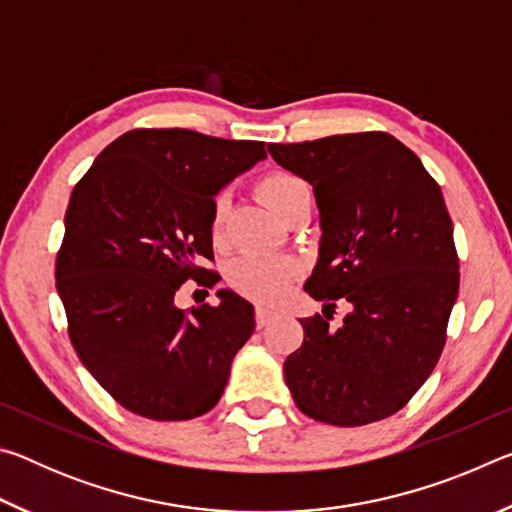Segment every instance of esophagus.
Masks as SVG:
<instances>
[{
    "mask_svg": "<svg viewBox=\"0 0 512 512\" xmlns=\"http://www.w3.org/2000/svg\"><path fill=\"white\" fill-rule=\"evenodd\" d=\"M273 318H275V311L266 309V307H257V309H255V325H257L259 329L266 327L268 323H271Z\"/></svg>",
    "mask_w": 512,
    "mask_h": 512,
    "instance_id": "obj_1",
    "label": "esophagus"
}]
</instances>
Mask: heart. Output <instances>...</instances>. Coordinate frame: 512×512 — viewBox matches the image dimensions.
Returning <instances> with one entry per match:
<instances>
[{
	"label": "heart",
	"instance_id": "b5f03b06",
	"mask_svg": "<svg viewBox=\"0 0 512 512\" xmlns=\"http://www.w3.org/2000/svg\"><path fill=\"white\" fill-rule=\"evenodd\" d=\"M257 192L273 210L282 216L284 221L289 219L291 212L300 203L309 201V189L298 176L289 171H268L266 176L259 178ZM230 198L225 192L216 194L212 203L210 216V232L214 241H221L225 235V223H228ZM298 266L291 259H273L262 255H241L228 266V282L232 289L244 293L255 300H275L282 296Z\"/></svg>",
	"mask_w": 512,
	"mask_h": 512
}]
</instances>
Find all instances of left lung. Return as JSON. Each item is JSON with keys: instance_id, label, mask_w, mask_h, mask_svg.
<instances>
[{"instance_id": "left-lung-1", "label": "left lung", "mask_w": 512, "mask_h": 512, "mask_svg": "<svg viewBox=\"0 0 512 512\" xmlns=\"http://www.w3.org/2000/svg\"><path fill=\"white\" fill-rule=\"evenodd\" d=\"M314 185L323 225L311 298L345 300L341 327L302 318L305 339L284 361L298 409L325 424L384 420L420 391L443 354L458 296L454 228L440 185L409 146L384 131L268 144Z\"/></svg>"}]
</instances>
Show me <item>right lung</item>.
Masks as SVG:
<instances>
[{
	"instance_id": "add662e5",
	"label": "right lung",
	"mask_w": 512,
	"mask_h": 512,
	"mask_svg": "<svg viewBox=\"0 0 512 512\" xmlns=\"http://www.w3.org/2000/svg\"><path fill=\"white\" fill-rule=\"evenodd\" d=\"M266 155L264 142L187 128H135L76 183L56 255L67 334L90 375L124 409L192 420L221 400L230 363L255 329L253 305L178 309L187 280L214 287V194Z\"/></svg>"
}]
</instances>
